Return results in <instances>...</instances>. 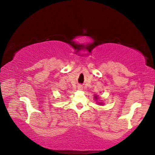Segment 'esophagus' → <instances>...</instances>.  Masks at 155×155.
<instances>
[{
	"label": "esophagus",
	"instance_id": "obj_1",
	"mask_svg": "<svg viewBox=\"0 0 155 155\" xmlns=\"http://www.w3.org/2000/svg\"><path fill=\"white\" fill-rule=\"evenodd\" d=\"M78 89H79L80 90H82V85H79V86H78Z\"/></svg>",
	"mask_w": 155,
	"mask_h": 155
}]
</instances>
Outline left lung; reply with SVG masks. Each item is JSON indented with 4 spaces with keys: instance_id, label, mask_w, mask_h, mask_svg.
Returning <instances> with one entry per match:
<instances>
[{
    "instance_id": "8db88e82",
    "label": "left lung",
    "mask_w": 155,
    "mask_h": 155,
    "mask_svg": "<svg viewBox=\"0 0 155 155\" xmlns=\"http://www.w3.org/2000/svg\"><path fill=\"white\" fill-rule=\"evenodd\" d=\"M99 98H98V96H97V95H94V99H96V100H97V99H98ZM98 104H102V103H98Z\"/></svg>"
}]
</instances>
